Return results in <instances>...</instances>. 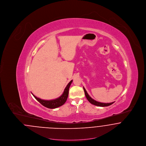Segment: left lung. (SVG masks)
<instances>
[{
    "instance_id": "1",
    "label": "left lung",
    "mask_w": 146,
    "mask_h": 146,
    "mask_svg": "<svg viewBox=\"0 0 146 146\" xmlns=\"http://www.w3.org/2000/svg\"><path fill=\"white\" fill-rule=\"evenodd\" d=\"M84 91V92H85V96L86 97V98L88 99V100L89 101V102H90V103H91V104H94L95 106H100V107H107V106H110L111 104H113L114 102H111V103H102V102H98L95 101V100L92 99L91 97L89 95V94H88L87 91L85 90V89L83 87Z\"/></svg>"
}]
</instances>
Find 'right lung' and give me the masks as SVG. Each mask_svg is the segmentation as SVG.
Returning a JSON list of instances; mask_svg holds the SVG:
<instances>
[{
    "instance_id": "obj_1",
    "label": "right lung",
    "mask_w": 146,
    "mask_h": 146,
    "mask_svg": "<svg viewBox=\"0 0 146 146\" xmlns=\"http://www.w3.org/2000/svg\"><path fill=\"white\" fill-rule=\"evenodd\" d=\"M73 80H72L69 83L67 84V86L64 89V90L63 91L62 95L57 98H56L55 100H44L40 99L38 97H36L32 93V94L33 95V96L35 97V98L41 104L44 106V107L50 108V109H53V108H56L57 107H59L63 104H64V103L66 102L67 99L68 98V94H69V88H70V85L71 83H72Z\"/></svg>"
}]
</instances>
